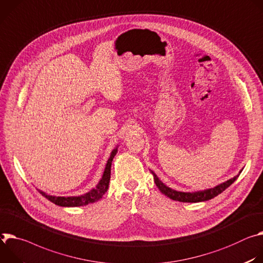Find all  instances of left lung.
<instances>
[{"instance_id": "1", "label": "left lung", "mask_w": 263, "mask_h": 263, "mask_svg": "<svg viewBox=\"0 0 263 263\" xmlns=\"http://www.w3.org/2000/svg\"><path fill=\"white\" fill-rule=\"evenodd\" d=\"M243 169V168H242ZM242 169L239 171V173L237 176H235L234 178H232L213 188H209V189H205V190H199V191H194V192H184V191H178L174 190L170 187H168L167 185H165L159 178L157 174L155 173V171H153L152 169L151 172L153 173L154 176V180L155 183L157 185V187L159 188V190L165 194L167 197L173 199V200H178V201H182V202H199V201H206L209 200L215 196H217L218 194H220L222 191H224L229 186H231L233 183H234L237 178L239 177V174L241 173Z\"/></svg>"}]
</instances>
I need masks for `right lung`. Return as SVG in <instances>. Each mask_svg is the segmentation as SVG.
<instances>
[{
  "label": "right lung",
  "mask_w": 263,
  "mask_h": 263,
  "mask_svg": "<svg viewBox=\"0 0 263 263\" xmlns=\"http://www.w3.org/2000/svg\"><path fill=\"white\" fill-rule=\"evenodd\" d=\"M117 153H118V145H117V146L111 151L110 156L104 167V171L102 173L100 181L98 182L96 187L91 189L89 192L81 195H77V196H56V195H50L42 190H39V191L47 199H49L50 201L55 203V205L61 206V207H80V206H85L87 203H93L95 201H98L99 199L102 198L103 194L108 189V184L110 180L111 162Z\"/></svg>",
  "instance_id": "obj_1"
}]
</instances>
